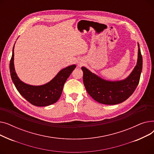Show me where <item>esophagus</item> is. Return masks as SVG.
<instances>
[{
    "mask_svg": "<svg viewBox=\"0 0 154 154\" xmlns=\"http://www.w3.org/2000/svg\"><path fill=\"white\" fill-rule=\"evenodd\" d=\"M77 64H78V66H82V65L84 64V62L81 60H79L78 62H77Z\"/></svg>",
    "mask_w": 154,
    "mask_h": 154,
    "instance_id": "obj_1",
    "label": "esophagus"
}]
</instances>
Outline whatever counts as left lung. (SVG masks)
<instances>
[{"instance_id":"1","label":"left lung","mask_w":154,"mask_h":154,"mask_svg":"<svg viewBox=\"0 0 154 154\" xmlns=\"http://www.w3.org/2000/svg\"><path fill=\"white\" fill-rule=\"evenodd\" d=\"M138 59L136 66L125 79L108 81L82 67L83 82L87 93L97 102L106 105H115L126 100L139 84L142 69V56L138 44Z\"/></svg>"}]
</instances>
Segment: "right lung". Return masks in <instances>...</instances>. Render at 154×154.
Here are the masks:
<instances>
[{
	"label": "right lung",
	"mask_w": 154,
	"mask_h": 154,
	"mask_svg": "<svg viewBox=\"0 0 154 154\" xmlns=\"http://www.w3.org/2000/svg\"><path fill=\"white\" fill-rule=\"evenodd\" d=\"M14 46L10 61V72L12 81L20 94L35 106L44 107L55 103L62 94L65 82L76 67L75 65L62 69L51 81L46 84L39 86L29 85L22 82L16 74L14 64Z\"/></svg>",
	"instance_id": "1"
}]
</instances>
